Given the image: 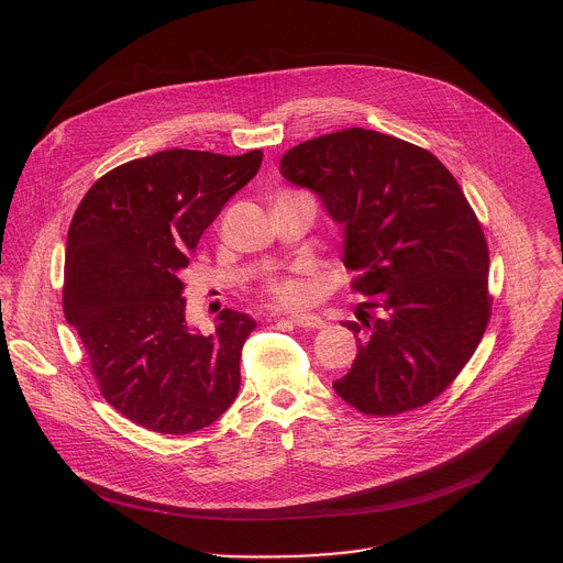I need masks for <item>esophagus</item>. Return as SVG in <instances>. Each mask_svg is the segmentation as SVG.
Instances as JSON below:
<instances>
[{"mask_svg": "<svg viewBox=\"0 0 563 563\" xmlns=\"http://www.w3.org/2000/svg\"><path fill=\"white\" fill-rule=\"evenodd\" d=\"M288 321L292 322V324H297V327H321L322 319L321 317H317V314H290V317H286Z\"/></svg>", "mask_w": 563, "mask_h": 563, "instance_id": "esophagus-1", "label": "esophagus"}]
</instances>
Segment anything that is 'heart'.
I'll use <instances>...</instances> for the list:
<instances>
[{
	"label": "heart",
	"instance_id": "1",
	"mask_svg": "<svg viewBox=\"0 0 563 563\" xmlns=\"http://www.w3.org/2000/svg\"><path fill=\"white\" fill-rule=\"evenodd\" d=\"M268 292H271L279 303H288V306H292V303H303V301H308V297H310L308 286H306L301 279H297V277L273 279V282L268 284Z\"/></svg>",
	"mask_w": 563,
	"mask_h": 563
}]
</instances>
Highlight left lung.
Masks as SVG:
<instances>
[{
  "label": "left lung",
  "mask_w": 563,
  "mask_h": 563,
  "mask_svg": "<svg viewBox=\"0 0 563 563\" xmlns=\"http://www.w3.org/2000/svg\"><path fill=\"white\" fill-rule=\"evenodd\" d=\"M282 175L342 225V262L366 295L349 373L333 382L362 413L433 401L473 357L489 317V253L460 184L433 154L349 128L288 150Z\"/></svg>",
  "instance_id": "1"
}]
</instances>
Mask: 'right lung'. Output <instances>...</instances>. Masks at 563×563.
Wrapping results in <instances>:
<instances>
[{
  "instance_id": "right-lung-1",
  "label": "right lung",
  "mask_w": 563,
  "mask_h": 563,
  "mask_svg": "<svg viewBox=\"0 0 563 563\" xmlns=\"http://www.w3.org/2000/svg\"><path fill=\"white\" fill-rule=\"evenodd\" d=\"M262 156L166 150L125 162L90 186L74 214L65 319L103 399L139 427L186 435L219 420L239 395L255 321L223 310L210 335L192 329L179 273Z\"/></svg>"
}]
</instances>
